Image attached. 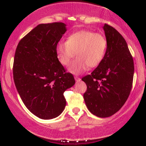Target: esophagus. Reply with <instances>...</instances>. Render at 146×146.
I'll return each mask as SVG.
<instances>
[{
  "label": "esophagus",
  "instance_id": "34e87169",
  "mask_svg": "<svg viewBox=\"0 0 146 146\" xmlns=\"http://www.w3.org/2000/svg\"><path fill=\"white\" fill-rule=\"evenodd\" d=\"M75 80H76V81L78 82V81H80L81 79H80L79 77H78V76H75Z\"/></svg>",
  "mask_w": 146,
  "mask_h": 146
}]
</instances>
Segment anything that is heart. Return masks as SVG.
<instances>
[{
	"mask_svg": "<svg viewBox=\"0 0 146 146\" xmlns=\"http://www.w3.org/2000/svg\"><path fill=\"white\" fill-rule=\"evenodd\" d=\"M107 49V40L102 34L82 29L69 35L66 42H58L56 51L59 62L65 66L70 64L76 54L78 58L70 65L68 71L80 75L89 67L99 66L105 56Z\"/></svg>",
	"mask_w": 146,
	"mask_h": 146,
	"instance_id": "obj_1",
	"label": "heart"
}]
</instances>
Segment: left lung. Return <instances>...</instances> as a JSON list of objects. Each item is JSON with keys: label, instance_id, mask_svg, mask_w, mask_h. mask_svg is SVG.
Wrapping results in <instances>:
<instances>
[{"label": "left lung", "instance_id": "obj_1", "mask_svg": "<svg viewBox=\"0 0 146 146\" xmlns=\"http://www.w3.org/2000/svg\"><path fill=\"white\" fill-rule=\"evenodd\" d=\"M107 49L102 63L82 80L86 83L83 98L89 111L101 118L119 111L129 96L133 85L134 65L127 43L109 25L103 27Z\"/></svg>", "mask_w": 146, "mask_h": 146}]
</instances>
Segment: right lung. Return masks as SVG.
<instances>
[{
    "label": "right lung",
    "mask_w": 146,
    "mask_h": 146,
    "mask_svg": "<svg viewBox=\"0 0 146 146\" xmlns=\"http://www.w3.org/2000/svg\"><path fill=\"white\" fill-rule=\"evenodd\" d=\"M66 26L63 23L39 25L20 41L15 54L13 79L17 92L28 110L42 119L63 112L64 92L76 82L56 51Z\"/></svg>",
    "instance_id": "add662e5"
}]
</instances>
